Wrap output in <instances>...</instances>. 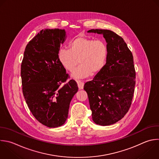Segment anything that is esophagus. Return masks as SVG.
Listing matches in <instances>:
<instances>
[{"label":"esophagus","mask_w":159,"mask_h":159,"mask_svg":"<svg viewBox=\"0 0 159 159\" xmlns=\"http://www.w3.org/2000/svg\"><path fill=\"white\" fill-rule=\"evenodd\" d=\"M77 84L79 89H83L84 86V83L81 82V81H77Z\"/></svg>","instance_id":"obj_1"}]
</instances>
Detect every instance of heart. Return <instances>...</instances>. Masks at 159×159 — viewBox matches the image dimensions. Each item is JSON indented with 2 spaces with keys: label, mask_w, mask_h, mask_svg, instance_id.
Wrapping results in <instances>:
<instances>
[{
  "label": "heart",
  "mask_w": 159,
  "mask_h": 159,
  "mask_svg": "<svg viewBox=\"0 0 159 159\" xmlns=\"http://www.w3.org/2000/svg\"><path fill=\"white\" fill-rule=\"evenodd\" d=\"M108 55L106 42L102 40L79 37L70 43V49L61 48L58 60L61 65L72 73L75 79H83L99 73L104 68Z\"/></svg>",
  "instance_id": "heart-1"
}]
</instances>
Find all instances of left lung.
Here are the masks:
<instances>
[{"mask_svg":"<svg viewBox=\"0 0 159 159\" xmlns=\"http://www.w3.org/2000/svg\"><path fill=\"white\" fill-rule=\"evenodd\" d=\"M88 33L101 34L108 55L102 70L84 84L93 121L110 125L128 112L134 93L135 71L133 56L123 39L109 30L91 29Z\"/></svg>","mask_w":159,"mask_h":159,"instance_id":"1","label":"left lung"}]
</instances>
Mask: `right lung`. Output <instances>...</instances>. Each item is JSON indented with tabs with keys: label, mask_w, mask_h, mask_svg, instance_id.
I'll return each instance as SVG.
<instances>
[{
	"label": "right lung",
	"mask_w": 159,
	"mask_h": 159,
	"mask_svg": "<svg viewBox=\"0 0 159 159\" xmlns=\"http://www.w3.org/2000/svg\"><path fill=\"white\" fill-rule=\"evenodd\" d=\"M65 30H41L27 44L21 65L22 91L35 119L50 128L62 125L68 118L70 102L77 93L76 83L68 78L58 60Z\"/></svg>",
	"instance_id": "obj_1"
}]
</instances>
